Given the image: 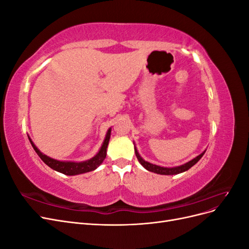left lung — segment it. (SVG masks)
Masks as SVG:
<instances>
[{
    "label": "left lung",
    "mask_w": 249,
    "mask_h": 249,
    "mask_svg": "<svg viewBox=\"0 0 249 249\" xmlns=\"http://www.w3.org/2000/svg\"><path fill=\"white\" fill-rule=\"evenodd\" d=\"M134 148H135V154H136L137 159H138L139 163L142 165L143 167H144L148 171L158 173V175H164V176L178 175V173H182L184 171H187L188 169H190L193 166V165L196 164L201 159V157L205 155V153H206V150H203V152L200 155H198L197 157H195L194 159L190 160L189 162H187V163H185L183 165H179V166H176V167H163V166H159V165H156V164L149 163V162H147L145 160H143L142 157L138 153L137 147L134 145Z\"/></svg>",
    "instance_id": "obj_1"
}]
</instances>
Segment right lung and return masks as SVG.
Masks as SVG:
<instances>
[{
	"mask_svg": "<svg viewBox=\"0 0 249 249\" xmlns=\"http://www.w3.org/2000/svg\"><path fill=\"white\" fill-rule=\"evenodd\" d=\"M110 136H111V127L107 131L106 137H105L103 144H102L99 152H97V154L94 157H92L91 159L86 160V161H82V162L59 161V160L53 159V158L42 154L40 150L36 147L34 142L31 140V138L30 137H29V140H30V142H31V144L36 152V154L39 156L40 159L44 163H46L49 167H51L52 169H54L58 172H61V173H63V175H66V176H77V175H81V173L92 171L99 167L100 165L103 163L105 158H106V156H107V147L109 144Z\"/></svg>",
	"mask_w": 249,
	"mask_h": 249,
	"instance_id": "add662e5",
	"label": "right lung"
}]
</instances>
